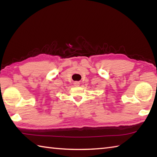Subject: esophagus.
Segmentation results:
<instances>
[{
  "label": "esophagus",
  "instance_id": "1",
  "mask_svg": "<svg viewBox=\"0 0 157 157\" xmlns=\"http://www.w3.org/2000/svg\"><path fill=\"white\" fill-rule=\"evenodd\" d=\"M79 84H80V83H79V82H74V86H79Z\"/></svg>",
  "mask_w": 157,
  "mask_h": 157
}]
</instances>
